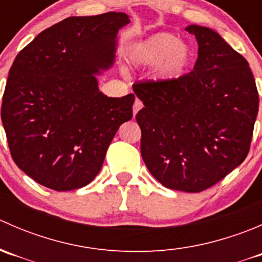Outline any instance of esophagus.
Returning <instances> with one entry per match:
<instances>
[{
  "label": "esophagus",
  "instance_id": "esophagus-1",
  "mask_svg": "<svg viewBox=\"0 0 262 262\" xmlns=\"http://www.w3.org/2000/svg\"><path fill=\"white\" fill-rule=\"evenodd\" d=\"M142 106H143V104H142L141 100L136 99V101H134V105H133V115H137V113L142 109Z\"/></svg>",
  "mask_w": 262,
  "mask_h": 262
}]
</instances>
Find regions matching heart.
Listing matches in <instances>:
<instances>
[{
	"label": "heart",
	"mask_w": 262,
	"mask_h": 262,
	"mask_svg": "<svg viewBox=\"0 0 262 262\" xmlns=\"http://www.w3.org/2000/svg\"><path fill=\"white\" fill-rule=\"evenodd\" d=\"M192 48L171 33H156L142 39L129 50L128 63L133 67L156 64L155 78L170 81L180 77L192 62Z\"/></svg>",
	"instance_id": "b5f03b06"
}]
</instances>
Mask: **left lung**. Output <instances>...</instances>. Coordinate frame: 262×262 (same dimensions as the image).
I'll return each instance as SVG.
<instances>
[{"mask_svg":"<svg viewBox=\"0 0 262 262\" xmlns=\"http://www.w3.org/2000/svg\"><path fill=\"white\" fill-rule=\"evenodd\" d=\"M196 38L194 70L178 80L133 86L141 153L163 186L199 192L241 165L250 149L258 94L248 62L215 30L186 26Z\"/></svg>","mask_w":262,"mask_h":262,"instance_id":"8db88e82","label":"left lung"}]
</instances>
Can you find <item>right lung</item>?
<instances>
[{"label":"right lung","mask_w":262,"mask_h":262,"mask_svg":"<svg viewBox=\"0 0 262 262\" xmlns=\"http://www.w3.org/2000/svg\"><path fill=\"white\" fill-rule=\"evenodd\" d=\"M124 12L72 16L41 31L15 58L2 99L10 152L21 171L57 191L100 172L134 95L109 97L97 76L114 66Z\"/></svg>","instance_id":"obj_1"}]
</instances>
